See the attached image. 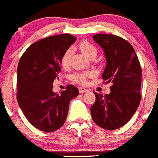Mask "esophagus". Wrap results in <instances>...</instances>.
Here are the masks:
<instances>
[{
  "instance_id": "34e87169",
  "label": "esophagus",
  "mask_w": 158,
  "mask_h": 158,
  "mask_svg": "<svg viewBox=\"0 0 158 158\" xmlns=\"http://www.w3.org/2000/svg\"><path fill=\"white\" fill-rule=\"evenodd\" d=\"M79 93H85L88 91V89L85 88V87H79Z\"/></svg>"
}]
</instances>
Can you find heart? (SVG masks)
Returning a JSON list of instances; mask_svg holds the SVG:
<instances>
[{"instance_id":"heart-1","label":"heart","mask_w":158,"mask_h":158,"mask_svg":"<svg viewBox=\"0 0 158 158\" xmlns=\"http://www.w3.org/2000/svg\"><path fill=\"white\" fill-rule=\"evenodd\" d=\"M79 48L81 51L84 52L85 54L88 56L89 58H92L97 56L98 53V49L93 44L87 40L81 41L79 44ZM71 50L65 51L63 54L62 57L60 59V64L64 68H68L70 65V59H71ZM90 75L89 72H84V73H75L72 75V80L75 83H79V84H86L87 82V78Z\"/></svg>"}]
</instances>
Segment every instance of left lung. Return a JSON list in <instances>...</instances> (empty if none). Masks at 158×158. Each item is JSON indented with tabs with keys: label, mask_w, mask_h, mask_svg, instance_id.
Returning a JSON list of instances; mask_svg holds the SVG:
<instances>
[{
	"label": "left lung",
	"mask_w": 158,
	"mask_h": 158,
	"mask_svg": "<svg viewBox=\"0 0 158 158\" xmlns=\"http://www.w3.org/2000/svg\"><path fill=\"white\" fill-rule=\"evenodd\" d=\"M93 39L105 53L106 65L102 78L112 86L109 94L94 92L96 99L90 107L91 117L100 127L116 130L128 123L139 106L142 69L127 40L107 34H97Z\"/></svg>",
	"instance_id": "8db88e82"
}]
</instances>
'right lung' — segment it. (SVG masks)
Wrapping results in <instances>:
<instances>
[{
	"label": "right lung",
	"instance_id": "obj_1",
	"mask_svg": "<svg viewBox=\"0 0 158 158\" xmlns=\"http://www.w3.org/2000/svg\"><path fill=\"white\" fill-rule=\"evenodd\" d=\"M75 40L70 34L42 39L28 48L19 61L17 102L28 122L44 132H53L62 127L70 101L79 95V90L73 85H68L60 94L52 91V83L61 71L60 59Z\"/></svg>",
	"mask_w": 158,
	"mask_h": 158
}]
</instances>
